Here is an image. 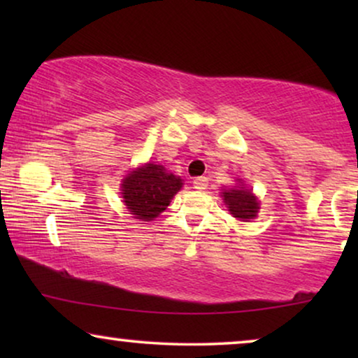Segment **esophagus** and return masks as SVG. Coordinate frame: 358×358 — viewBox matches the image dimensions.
Wrapping results in <instances>:
<instances>
[{
  "label": "esophagus",
  "mask_w": 358,
  "mask_h": 358,
  "mask_svg": "<svg viewBox=\"0 0 358 358\" xmlns=\"http://www.w3.org/2000/svg\"><path fill=\"white\" fill-rule=\"evenodd\" d=\"M192 184L197 190H205L208 187V179L207 178H195Z\"/></svg>",
  "instance_id": "34e87169"
}]
</instances>
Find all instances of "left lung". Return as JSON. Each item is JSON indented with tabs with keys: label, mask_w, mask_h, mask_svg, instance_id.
I'll return each instance as SVG.
<instances>
[{
	"label": "left lung",
	"mask_w": 358,
	"mask_h": 358,
	"mask_svg": "<svg viewBox=\"0 0 358 358\" xmlns=\"http://www.w3.org/2000/svg\"><path fill=\"white\" fill-rule=\"evenodd\" d=\"M223 200L228 205V210L234 218L241 220V222H249V220L256 218L259 202L251 190L241 184V180H239V185L224 190Z\"/></svg>",
	"instance_id": "left-lung-1"
}]
</instances>
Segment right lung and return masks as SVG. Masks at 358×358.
<instances>
[{
    "instance_id": "add662e5",
    "label": "right lung",
    "mask_w": 358,
    "mask_h": 358,
    "mask_svg": "<svg viewBox=\"0 0 358 358\" xmlns=\"http://www.w3.org/2000/svg\"><path fill=\"white\" fill-rule=\"evenodd\" d=\"M180 187V178L166 173L163 166L148 163L127 176L120 194L134 218L150 222L164 212Z\"/></svg>"
}]
</instances>
